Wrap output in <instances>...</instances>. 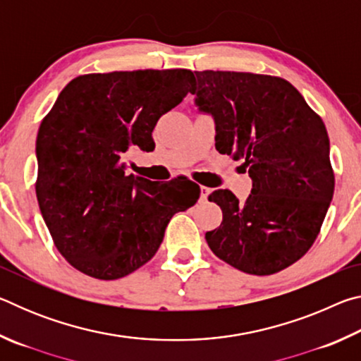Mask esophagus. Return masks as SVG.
Returning a JSON list of instances; mask_svg holds the SVG:
<instances>
[{"instance_id": "34e87169", "label": "esophagus", "mask_w": 361, "mask_h": 361, "mask_svg": "<svg viewBox=\"0 0 361 361\" xmlns=\"http://www.w3.org/2000/svg\"><path fill=\"white\" fill-rule=\"evenodd\" d=\"M210 194V189L205 188V186H200V202H205L207 197H209Z\"/></svg>"}]
</instances>
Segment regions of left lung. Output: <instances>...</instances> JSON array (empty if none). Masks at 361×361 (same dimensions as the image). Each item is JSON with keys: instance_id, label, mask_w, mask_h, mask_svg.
Masks as SVG:
<instances>
[{"instance_id": "8db88e82", "label": "left lung", "mask_w": 361, "mask_h": 361, "mask_svg": "<svg viewBox=\"0 0 361 361\" xmlns=\"http://www.w3.org/2000/svg\"><path fill=\"white\" fill-rule=\"evenodd\" d=\"M195 103L216 124L215 148L243 161L245 202L229 189L209 200L223 221L205 240L219 259L271 276L301 259L319 235L334 192L329 138L319 114L286 79L242 71H194Z\"/></svg>"}]
</instances>
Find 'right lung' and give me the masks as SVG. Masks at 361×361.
Listing matches in <instances>:
<instances>
[{"instance_id":"add662e5","label":"right lung","mask_w":361,"mask_h":361,"mask_svg":"<svg viewBox=\"0 0 361 361\" xmlns=\"http://www.w3.org/2000/svg\"><path fill=\"white\" fill-rule=\"evenodd\" d=\"M191 70L89 73L65 85L36 138L35 189L60 255L85 276L118 280L146 264L200 188L126 173L130 149H154L162 114L191 92Z\"/></svg>"}]
</instances>
